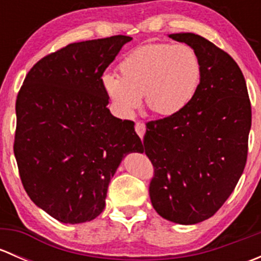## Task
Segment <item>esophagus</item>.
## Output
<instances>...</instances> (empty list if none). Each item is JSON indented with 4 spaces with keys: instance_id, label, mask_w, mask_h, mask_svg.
Here are the masks:
<instances>
[{
    "instance_id": "obj_1",
    "label": "esophagus",
    "mask_w": 261,
    "mask_h": 261,
    "mask_svg": "<svg viewBox=\"0 0 261 261\" xmlns=\"http://www.w3.org/2000/svg\"><path fill=\"white\" fill-rule=\"evenodd\" d=\"M145 130H146L145 123H144V122H136L135 131H136V134L139 135V138H140V139L144 138V135H145Z\"/></svg>"
}]
</instances>
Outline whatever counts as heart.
Instances as JSON below:
<instances>
[{"label":"heart","mask_w":261,"mask_h":261,"mask_svg":"<svg viewBox=\"0 0 261 261\" xmlns=\"http://www.w3.org/2000/svg\"><path fill=\"white\" fill-rule=\"evenodd\" d=\"M120 75L105 73L102 88L115 112L130 118L140 107L141 96L155 115L173 116L193 99L201 82V60L186 44H146L126 55Z\"/></svg>","instance_id":"1"}]
</instances>
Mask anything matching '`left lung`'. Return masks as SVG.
I'll return each instance as SVG.
<instances>
[{
	"mask_svg": "<svg viewBox=\"0 0 261 261\" xmlns=\"http://www.w3.org/2000/svg\"><path fill=\"white\" fill-rule=\"evenodd\" d=\"M201 60V82L179 114L150 121L143 151L155 175L149 193L163 218L194 225L212 217L244 172L251 127L246 82L235 60L207 39L170 34Z\"/></svg>",
	"mask_w": 261,
	"mask_h": 261,
	"instance_id": "left-lung-1",
	"label": "left lung"
}]
</instances>
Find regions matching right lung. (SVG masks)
Listing matches in <instances>:
<instances>
[{
    "mask_svg": "<svg viewBox=\"0 0 261 261\" xmlns=\"http://www.w3.org/2000/svg\"><path fill=\"white\" fill-rule=\"evenodd\" d=\"M131 40L69 44L39 60L17 94L14 152L21 181L31 201L63 223L101 215L118 165L143 151L135 123L110 112L101 83Z\"/></svg>",
    "mask_w": 261,
    "mask_h": 261,
    "instance_id": "add662e5",
    "label": "right lung"
}]
</instances>
